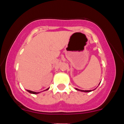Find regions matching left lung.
Segmentation results:
<instances>
[{
	"instance_id": "left-lung-1",
	"label": "left lung",
	"mask_w": 124,
	"mask_h": 124,
	"mask_svg": "<svg viewBox=\"0 0 124 124\" xmlns=\"http://www.w3.org/2000/svg\"><path fill=\"white\" fill-rule=\"evenodd\" d=\"M100 83H99V85H100ZM95 89H94V90H80V89H77V88H75V90H76L80 91V92H86V93H87V92H92V91L94 90Z\"/></svg>"
}]
</instances>
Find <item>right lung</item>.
Here are the masks:
<instances>
[{
	"label": "right lung",
	"mask_w": 124,
	"mask_h": 124,
	"mask_svg": "<svg viewBox=\"0 0 124 124\" xmlns=\"http://www.w3.org/2000/svg\"><path fill=\"white\" fill-rule=\"evenodd\" d=\"M49 89V88H48V89H46V90H44V91H46V90H48V89ZM27 91L28 92H29L30 93H31V94H38V93H41V92H32V91H31V90H27ZM43 91V92H44Z\"/></svg>",
	"instance_id": "right-lung-1"
}]
</instances>
